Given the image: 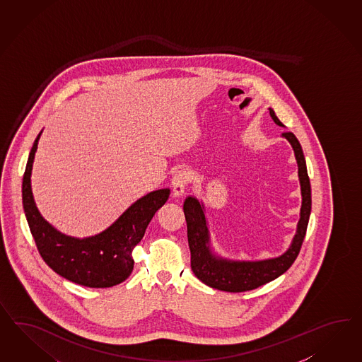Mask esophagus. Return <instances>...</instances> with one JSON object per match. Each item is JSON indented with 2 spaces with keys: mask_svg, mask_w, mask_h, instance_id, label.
Listing matches in <instances>:
<instances>
[{
  "mask_svg": "<svg viewBox=\"0 0 362 362\" xmlns=\"http://www.w3.org/2000/svg\"><path fill=\"white\" fill-rule=\"evenodd\" d=\"M188 182H189V175L186 170L176 171L175 175L173 176V180H171V187H173V192L175 197H179L185 194Z\"/></svg>",
  "mask_w": 362,
  "mask_h": 362,
  "instance_id": "1",
  "label": "esophagus"
}]
</instances>
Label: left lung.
<instances>
[{
  "instance_id": "1",
  "label": "left lung",
  "mask_w": 362,
  "mask_h": 362,
  "mask_svg": "<svg viewBox=\"0 0 362 362\" xmlns=\"http://www.w3.org/2000/svg\"><path fill=\"white\" fill-rule=\"evenodd\" d=\"M270 116L275 124L284 127L279 118L270 107ZM284 137L291 144L298 162V174L302 187V208L300 220L298 223L296 235L288 250L276 258L257 262H235L218 258L209 250V233L206 228L204 206L195 197H187L183 206L187 221V237L191 250V269L203 284L228 293H244L255 290L262 284H269L286 273L300 252L307 225L311 214V185L307 174L303 150L291 132H284Z\"/></svg>"
}]
</instances>
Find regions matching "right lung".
Here are the masks:
<instances>
[{
  "mask_svg": "<svg viewBox=\"0 0 362 362\" xmlns=\"http://www.w3.org/2000/svg\"><path fill=\"white\" fill-rule=\"evenodd\" d=\"M40 133L31 147L22 182L23 209L40 257L55 273L74 284L104 288L124 282L133 272V249L156 211L166 203L170 189L141 197L100 235L83 240L62 235L40 216L31 192L30 176Z\"/></svg>",
  "mask_w": 362,
  "mask_h": 362,
  "instance_id": "1",
  "label": "right lung"
}]
</instances>
